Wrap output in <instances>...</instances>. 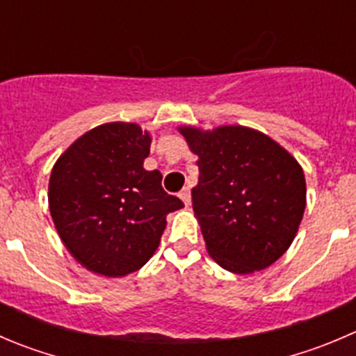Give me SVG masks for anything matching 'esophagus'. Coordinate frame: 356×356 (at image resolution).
I'll list each match as a JSON object with an SVG mask.
<instances>
[{
    "instance_id": "obj_1",
    "label": "esophagus",
    "mask_w": 356,
    "mask_h": 356,
    "mask_svg": "<svg viewBox=\"0 0 356 356\" xmlns=\"http://www.w3.org/2000/svg\"><path fill=\"white\" fill-rule=\"evenodd\" d=\"M179 196H181V200L184 202V205H191V191H189V188H184L181 193H179Z\"/></svg>"
}]
</instances>
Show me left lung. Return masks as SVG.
Returning a JSON list of instances; mask_svg holds the SVG:
<instances>
[{
  "mask_svg": "<svg viewBox=\"0 0 356 356\" xmlns=\"http://www.w3.org/2000/svg\"><path fill=\"white\" fill-rule=\"evenodd\" d=\"M198 154L193 210L210 257L231 273L261 271L294 241L306 207L301 165L278 143L240 125L181 127Z\"/></svg>",
  "mask_w": 356,
  "mask_h": 356,
  "instance_id": "left-lung-1",
  "label": "left lung"
}]
</instances>
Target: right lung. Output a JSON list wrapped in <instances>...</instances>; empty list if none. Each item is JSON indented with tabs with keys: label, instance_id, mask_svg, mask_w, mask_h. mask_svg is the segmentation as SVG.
Wrapping results in <instances>:
<instances>
[{
	"label": "right lung",
	"instance_id": "add662e5",
	"mask_svg": "<svg viewBox=\"0 0 356 356\" xmlns=\"http://www.w3.org/2000/svg\"><path fill=\"white\" fill-rule=\"evenodd\" d=\"M151 137L136 123H104L64 151L51 168L48 205L72 257L104 277L140 270L158 248L167 216L184 203L146 170Z\"/></svg>",
	"mask_w": 356,
	"mask_h": 356
}]
</instances>
